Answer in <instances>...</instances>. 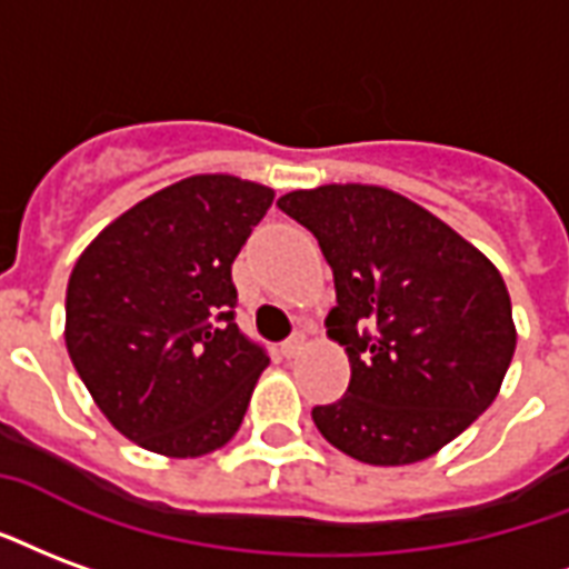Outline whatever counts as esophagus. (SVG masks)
<instances>
[{
    "label": "esophagus",
    "mask_w": 569,
    "mask_h": 569,
    "mask_svg": "<svg viewBox=\"0 0 569 569\" xmlns=\"http://www.w3.org/2000/svg\"><path fill=\"white\" fill-rule=\"evenodd\" d=\"M307 347V335L305 331H292V338L286 340L283 343V356L286 359H296L298 352H301V349Z\"/></svg>",
    "instance_id": "1"
}]
</instances>
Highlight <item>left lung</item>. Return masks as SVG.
I'll return each instance as SVG.
<instances>
[{
    "label": "left lung",
    "mask_w": 569,
    "mask_h": 569,
    "mask_svg": "<svg viewBox=\"0 0 569 569\" xmlns=\"http://www.w3.org/2000/svg\"><path fill=\"white\" fill-rule=\"evenodd\" d=\"M277 208L313 231L335 273L328 338L347 395L313 407L328 443L365 465L435 456L498 398L516 352L498 268L435 213L382 187L296 189Z\"/></svg>",
    "instance_id": "left-lung-1"
}]
</instances>
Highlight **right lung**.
Listing matches in <instances>:
<instances>
[{
    "mask_svg": "<svg viewBox=\"0 0 569 569\" xmlns=\"http://www.w3.org/2000/svg\"><path fill=\"white\" fill-rule=\"evenodd\" d=\"M273 189L196 174L138 201L81 252L66 292V347L123 437L199 458L241 428L268 352L234 322L231 262Z\"/></svg>",
    "mask_w": 569,
    "mask_h": 569,
    "instance_id": "add662e5",
    "label": "right lung"
}]
</instances>
